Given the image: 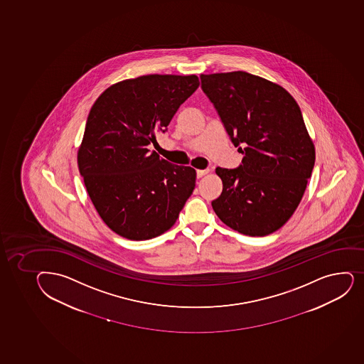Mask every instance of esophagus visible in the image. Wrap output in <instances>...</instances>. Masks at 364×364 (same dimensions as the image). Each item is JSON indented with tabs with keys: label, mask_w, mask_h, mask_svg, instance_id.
<instances>
[{
	"label": "esophagus",
	"mask_w": 364,
	"mask_h": 364,
	"mask_svg": "<svg viewBox=\"0 0 364 364\" xmlns=\"http://www.w3.org/2000/svg\"><path fill=\"white\" fill-rule=\"evenodd\" d=\"M210 172V169H197V178H202L205 176L208 173Z\"/></svg>",
	"instance_id": "1"
}]
</instances>
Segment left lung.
Here are the masks:
<instances>
[{"instance_id": "obj_1", "label": "left lung", "mask_w": 364, "mask_h": 364, "mask_svg": "<svg viewBox=\"0 0 364 364\" xmlns=\"http://www.w3.org/2000/svg\"><path fill=\"white\" fill-rule=\"evenodd\" d=\"M200 81L234 146H245L242 165L216 168L223 188L213 209L236 232L269 235L295 213L314 167L300 106L283 87L246 72L202 74Z\"/></svg>"}]
</instances>
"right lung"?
I'll use <instances>...</instances> for the list:
<instances>
[{
    "mask_svg": "<svg viewBox=\"0 0 364 364\" xmlns=\"http://www.w3.org/2000/svg\"><path fill=\"white\" fill-rule=\"evenodd\" d=\"M198 86L196 75H143L114 83L92 106L77 165L97 214L118 235H161L192 195L195 169L172 165L149 144Z\"/></svg>",
    "mask_w": 364,
    "mask_h": 364,
    "instance_id": "right-lung-1",
    "label": "right lung"
}]
</instances>
